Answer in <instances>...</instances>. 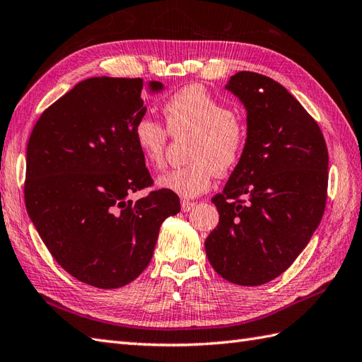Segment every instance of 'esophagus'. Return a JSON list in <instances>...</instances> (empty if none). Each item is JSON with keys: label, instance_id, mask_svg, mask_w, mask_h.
Masks as SVG:
<instances>
[{"label": "esophagus", "instance_id": "obj_1", "mask_svg": "<svg viewBox=\"0 0 362 362\" xmlns=\"http://www.w3.org/2000/svg\"><path fill=\"white\" fill-rule=\"evenodd\" d=\"M196 204L194 202H189V201H182L180 202V206H182V211L183 213H188L191 209H193Z\"/></svg>", "mask_w": 362, "mask_h": 362}]
</instances>
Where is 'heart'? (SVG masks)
<instances>
[{
	"label": "heart",
	"mask_w": 362,
	"mask_h": 362,
	"mask_svg": "<svg viewBox=\"0 0 362 362\" xmlns=\"http://www.w3.org/2000/svg\"><path fill=\"white\" fill-rule=\"evenodd\" d=\"M173 135L193 134L191 163L157 177V187L183 199L204 194L216 174H227L240 163L247 141L244 122L219 98L202 86H188L168 98L163 105ZM134 141L151 166L165 161L168 130L158 121L141 117L134 126Z\"/></svg>",
	"instance_id": "1"
}]
</instances>
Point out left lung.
<instances>
[{
    "label": "left lung",
    "mask_w": 362,
    "mask_h": 362,
    "mask_svg": "<svg viewBox=\"0 0 362 362\" xmlns=\"http://www.w3.org/2000/svg\"><path fill=\"white\" fill-rule=\"evenodd\" d=\"M245 109L240 163L211 202L205 252L222 279L258 286L294 263L324 216L328 151L317 122L279 82L240 71L224 87Z\"/></svg>",
    "instance_id": "left-lung-1"
}]
</instances>
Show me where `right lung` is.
<instances>
[{"instance_id":"obj_1","label":"right lung","mask_w":362,"mask_h":362,"mask_svg":"<svg viewBox=\"0 0 362 362\" xmlns=\"http://www.w3.org/2000/svg\"><path fill=\"white\" fill-rule=\"evenodd\" d=\"M161 82L88 78L38 118L26 152L25 201L54 259L82 283L115 289L134 281L152 258L160 226L180 211L166 189L132 201L152 185L134 141L144 117L143 88Z\"/></svg>"}]
</instances>
